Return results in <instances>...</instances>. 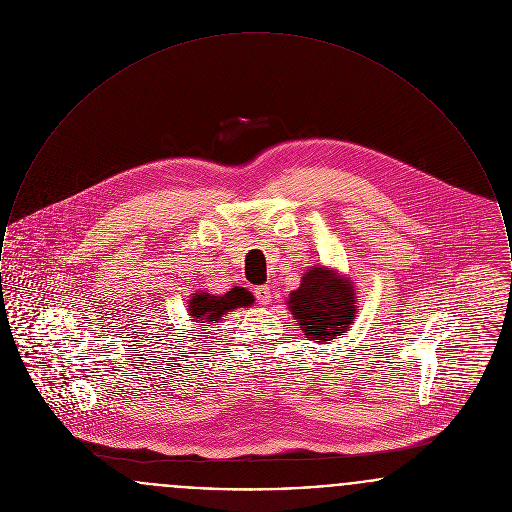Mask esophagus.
<instances>
[{"label": "esophagus", "instance_id": "obj_1", "mask_svg": "<svg viewBox=\"0 0 512 512\" xmlns=\"http://www.w3.org/2000/svg\"><path fill=\"white\" fill-rule=\"evenodd\" d=\"M254 295H256V300L260 302V304H269L271 302V289H269L268 285H260V287H256L254 289Z\"/></svg>", "mask_w": 512, "mask_h": 512}]
</instances>
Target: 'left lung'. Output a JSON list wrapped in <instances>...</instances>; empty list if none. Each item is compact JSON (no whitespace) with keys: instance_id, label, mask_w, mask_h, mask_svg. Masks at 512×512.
<instances>
[{"instance_id":"1","label":"left lung","mask_w":512,"mask_h":512,"mask_svg":"<svg viewBox=\"0 0 512 512\" xmlns=\"http://www.w3.org/2000/svg\"><path fill=\"white\" fill-rule=\"evenodd\" d=\"M287 304L304 335L323 345L349 331L356 314V293L349 277L314 266L302 275Z\"/></svg>"}]
</instances>
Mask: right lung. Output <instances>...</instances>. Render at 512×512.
<instances>
[{
  "label": "right lung",
  "mask_w": 512,
  "mask_h": 512,
  "mask_svg": "<svg viewBox=\"0 0 512 512\" xmlns=\"http://www.w3.org/2000/svg\"><path fill=\"white\" fill-rule=\"evenodd\" d=\"M254 304V295L244 287H233L225 295H210L196 293L189 300V314L198 325L202 323H217L227 312L237 308H246Z\"/></svg>",
  "instance_id": "1"
}]
</instances>
